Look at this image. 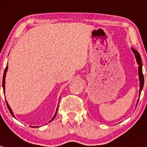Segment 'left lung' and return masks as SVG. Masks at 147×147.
<instances>
[{
  "mask_svg": "<svg viewBox=\"0 0 147 147\" xmlns=\"http://www.w3.org/2000/svg\"><path fill=\"white\" fill-rule=\"evenodd\" d=\"M131 50H132L133 53H134V55H135L136 59H137V62L139 65L138 74H139V78H140V93H139V95H140V94H141L142 90V88H143V86H144V80L143 73H142V59H141V57H140V54H139V52L136 50V49L131 48ZM138 101H139V100H138ZM138 101H137V103H138Z\"/></svg>",
  "mask_w": 147,
  "mask_h": 147,
  "instance_id": "left-lung-1",
  "label": "left lung"
}]
</instances>
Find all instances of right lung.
<instances>
[{
	"instance_id": "add662e5",
	"label": "right lung",
	"mask_w": 147,
	"mask_h": 147,
	"mask_svg": "<svg viewBox=\"0 0 147 147\" xmlns=\"http://www.w3.org/2000/svg\"><path fill=\"white\" fill-rule=\"evenodd\" d=\"M7 66H6L5 67V71H4V74H3V91H4V93H5V75H6V72H7ZM6 101V100H5ZM6 105H7V108H8V110H9V111H10V114L12 115V116H13V117H14V114H13V111H12V110H11V108H10V107L9 106V105H8V103H7V101H6ZM57 110H58V107H57ZM57 111H56V113H55V115H54V117H53V118L51 119L50 121H49V122H51V121L53 120V119H54V118H55V117L56 116H57Z\"/></svg>"
}]
</instances>
